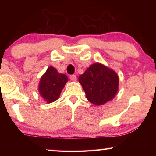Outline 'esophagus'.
<instances>
[{
    "label": "esophagus",
    "mask_w": 156,
    "mask_h": 156,
    "mask_svg": "<svg viewBox=\"0 0 156 156\" xmlns=\"http://www.w3.org/2000/svg\"><path fill=\"white\" fill-rule=\"evenodd\" d=\"M70 78L72 81H76V80H77V77H76V75H71Z\"/></svg>",
    "instance_id": "1"
}]
</instances>
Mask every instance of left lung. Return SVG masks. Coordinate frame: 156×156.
Returning a JSON list of instances; mask_svg holds the SVG:
<instances>
[{
    "mask_svg": "<svg viewBox=\"0 0 156 156\" xmlns=\"http://www.w3.org/2000/svg\"><path fill=\"white\" fill-rule=\"evenodd\" d=\"M86 98L96 105L112 100L118 90L119 78L114 71L100 63H94L79 76Z\"/></svg>",
    "mask_w": 156,
    "mask_h": 156,
    "instance_id": "8db88e82",
    "label": "left lung"
}]
</instances>
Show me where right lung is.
<instances>
[{
    "label": "right lung",
    "instance_id": "1",
    "mask_svg": "<svg viewBox=\"0 0 156 156\" xmlns=\"http://www.w3.org/2000/svg\"><path fill=\"white\" fill-rule=\"evenodd\" d=\"M67 81V76L58 73L56 69L51 66L41 78L38 86L39 93L47 103H51L58 98Z\"/></svg>",
    "mask_w": 156,
    "mask_h": 156
}]
</instances>
